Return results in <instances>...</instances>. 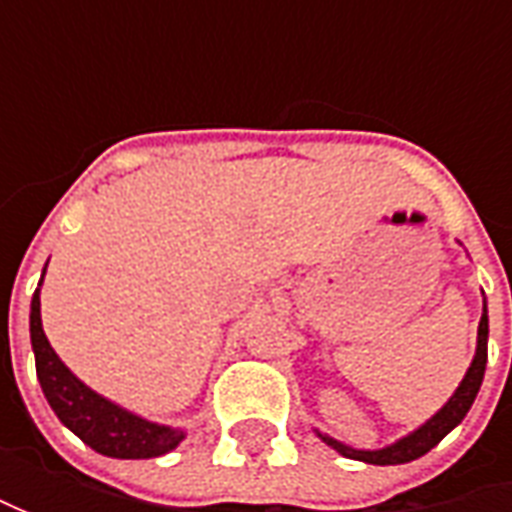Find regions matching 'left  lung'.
I'll return each mask as SVG.
<instances>
[{"label": "left lung", "instance_id": "8db88e82", "mask_svg": "<svg viewBox=\"0 0 512 512\" xmlns=\"http://www.w3.org/2000/svg\"><path fill=\"white\" fill-rule=\"evenodd\" d=\"M487 333H490V327H487V302H484L482 322H479V336H476V356H473V362L467 367L464 379L459 382V387L453 390V396H450L427 422L419 424L413 433H407V436L396 439V442L387 444V447H379V450H356V447H347L344 442H336L333 436L319 433V430H316V436L325 444H330L336 453H342L347 459H356V462L367 464H407L413 462V459H419V456H424V453H430L453 427L462 424V419L467 416V410L473 407L476 396H479V387H482L484 379V367H487Z\"/></svg>", "mask_w": 512, "mask_h": 512}]
</instances>
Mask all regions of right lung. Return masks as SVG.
<instances>
[{
    "label": "right lung",
    "instance_id": "add662e5",
    "mask_svg": "<svg viewBox=\"0 0 512 512\" xmlns=\"http://www.w3.org/2000/svg\"><path fill=\"white\" fill-rule=\"evenodd\" d=\"M42 279L30 299V344L36 356V376L42 384V393L53 407V413L59 416V422L96 453L110 459H156L176 450L185 439L182 427L150 422L128 407L110 402L102 393L90 390L82 379H76L68 364L56 356L42 330V305H39Z\"/></svg>",
    "mask_w": 512,
    "mask_h": 512
}]
</instances>
